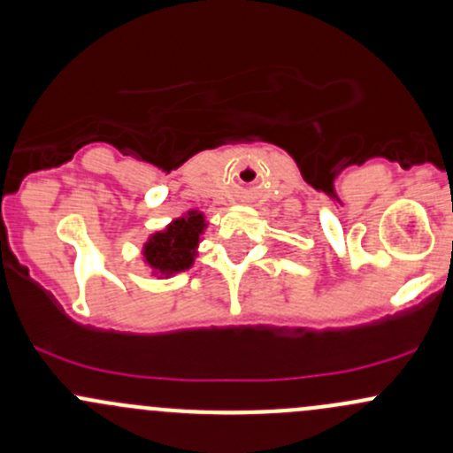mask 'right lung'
<instances>
[{"instance_id": "right-lung-1", "label": "right lung", "mask_w": 453, "mask_h": 453, "mask_svg": "<svg viewBox=\"0 0 453 453\" xmlns=\"http://www.w3.org/2000/svg\"><path fill=\"white\" fill-rule=\"evenodd\" d=\"M203 230V217L188 212V217L171 223L165 232H158L145 245V260L160 273H178L193 265L199 234Z\"/></svg>"}]
</instances>
